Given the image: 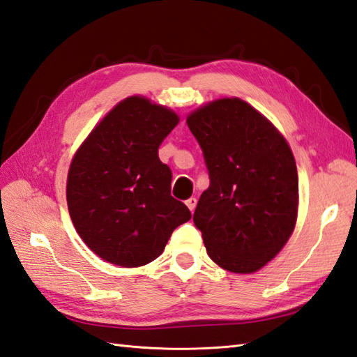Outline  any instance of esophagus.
<instances>
[{
	"mask_svg": "<svg viewBox=\"0 0 357 357\" xmlns=\"http://www.w3.org/2000/svg\"><path fill=\"white\" fill-rule=\"evenodd\" d=\"M185 204H187V206L190 208V211H195L196 204H197V199L196 197H190V199H187Z\"/></svg>",
	"mask_w": 357,
	"mask_h": 357,
	"instance_id": "esophagus-1",
	"label": "esophagus"
}]
</instances>
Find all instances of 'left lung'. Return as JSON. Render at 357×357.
Wrapping results in <instances>:
<instances>
[{
    "mask_svg": "<svg viewBox=\"0 0 357 357\" xmlns=\"http://www.w3.org/2000/svg\"><path fill=\"white\" fill-rule=\"evenodd\" d=\"M187 124L210 176L193 216L206 252L227 271H259L295 228L298 173L291 147L240 98L211 102L188 115Z\"/></svg>",
    "mask_w": 357,
    "mask_h": 357,
    "instance_id": "1",
    "label": "left lung"
}]
</instances>
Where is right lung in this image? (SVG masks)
<instances>
[{"instance_id": "1", "label": "right lung", "mask_w": 357, "mask_h": 357, "mask_svg": "<svg viewBox=\"0 0 357 357\" xmlns=\"http://www.w3.org/2000/svg\"><path fill=\"white\" fill-rule=\"evenodd\" d=\"M179 119L143 97L119 103L74 155L66 202L74 228L103 260L123 268L153 261L192 213L170 195L158 149Z\"/></svg>"}]
</instances>
